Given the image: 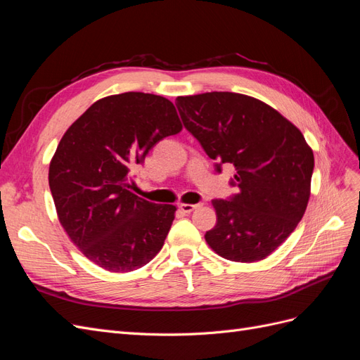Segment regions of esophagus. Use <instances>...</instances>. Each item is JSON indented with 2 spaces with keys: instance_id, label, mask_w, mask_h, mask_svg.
I'll list each match as a JSON object with an SVG mask.
<instances>
[{
  "instance_id": "obj_1",
  "label": "esophagus",
  "mask_w": 360,
  "mask_h": 360,
  "mask_svg": "<svg viewBox=\"0 0 360 360\" xmlns=\"http://www.w3.org/2000/svg\"><path fill=\"white\" fill-rule=\"evenodd\" d=\"M201 204H180V210L183 212V213H191V212H193L195 209H198Z\"/></svg>"
}]
</instances>
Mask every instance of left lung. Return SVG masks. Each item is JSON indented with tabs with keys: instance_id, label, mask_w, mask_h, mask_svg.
Wrapping results in <instances>:
<instances>
[{
	"instance_id": "obj_1",
	"label": "left lung",
	"mask_w": 360,
	"mask_h": 360,
	"mask_svg": "<svg viewBox=\"0 0 360 360\" xmlns=\"http://www.w3.org/2000/svg\"><path fill=\"white\" fill-rule=\"evenodd\" d=\"M181 122L214 159L236 168L238 192L213 200L216 225L205 240L237 263L264 259L284 243L307 210L314 153L300 130L274 108L245 94L177 97Z\"/></svg>"
}]
</instances>
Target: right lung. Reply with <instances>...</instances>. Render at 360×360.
I'll list each match as a JSON object with an SVG mask.
<instances>
[{
    "label": "right lung",
    "instance_id": "1",
    "mask_svg": "<svg viewBox=\"0 0 360 360\" xmlns=\"http://www.w3.org/2000/svg\"><path fill=\"white\" fill-rule=\"evenodd\" d=\"M181 123L162 96L129 91L97 101L68 129L49 165L58 219L81 252L102 269L132 271L163 246L176 205L129 191L132 171Z\"/></svg>",
    "mask_w": 360,
    "mask_h": 360
}]
</instances>
